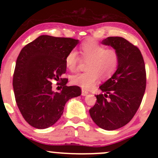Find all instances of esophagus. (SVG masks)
<instances>
[{"label": "esophagus", "mask_w": 158, "mask_h": 158, "mask_svg": "<svg viewBox=\"0 0 158 158\" xmlns=\"http://www.w3.org/2000/svg\"><path fill=\"white\" fill-rule=\"evenodd\" d=\"M89 95V92L88 91L85 90V89H82V95H83V96H85V95Z\"/></svg>", "instance_id": "esophagus-1"}]
</instances>
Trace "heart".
Wrapping results in <instances>:
<instances>
[{"mask_svg": "<svg viewBox=\"0 0 158 158\" xmlns=\"http://www.w3.org/2000/svg\"><path fill=\"white\" fill-rule=\"evenodd\" d=\"M79 52L82 60L87 62V71L72 76L71 82L82 89L92 88L99 78L109 79L118 69L120 56L115 48H106L95 40L89 39L81 44ZM80 62L81 58L74 49L69 51L65 59L66 67L72 72L77 69Z\"/></svg>", "mask_w": 158, "mask_h": 158, "instance_id": "b5f03b06", "label": "heart"}]
</instances>
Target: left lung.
<instances>
[{
  "instance_id": "8db88e82",
  "label": "left lung",
  "mask_w": 158,
  "mask_h": 158,
  "mask_svg": "<svg viewBox=\"0 0 158 158\" xmlns=\"http://www.w3.org/2000/svg\"><path fill=\"white\" fill-rule=\"evenodd\" d=\"M102 44L115 48L120 60L114 74L99 89L96 103L89 109L99 128L116 130L128 123L140 107L146 89V71L140 49L120 36H109Z\"/></svg>"
}]
</instances>
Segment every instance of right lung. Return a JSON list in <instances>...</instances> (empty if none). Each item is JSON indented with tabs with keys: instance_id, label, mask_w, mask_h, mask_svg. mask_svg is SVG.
Listing matches in <instances>:
<instances>
[{
	"instance_id": "1",
	"label": "right lung",
	"mask_w": 158,
	"mask_h": 158,
	"mask_svg": "<svg viewBox=\"0 0 158 158\" xmlns=\"http://www.w3.org/2000/svg\"><path fill=\"white\" fill-rule=\"evenodd\" d=\"M79 44L78 40L42 35L20 51L13 78L15 100L23 118L38 129L52 126L63 114L66 102L81 95L77 85L67 86L65 59ZM62 82L58 93L52 89V79ZM59 83V82H58Z\"/></svg>"
}]
</instances>
